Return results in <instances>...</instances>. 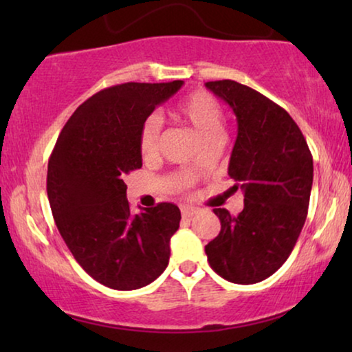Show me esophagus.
Listing matches in <instances>:
<instances>
[{
  "label": "esophagus",
  "instance_id": "34e87169",
  "mask_svg": "<svg viewBox=\"0 0 352 352\" xmlns=\"http://www.w3.org/2000/svg\"><path fill=\"white\" fill-rule=\"evenodd\" d=\"M197 213L195 208H192V206H181V214L182 218H192Z\"/></svg>",
  "mask_w": 352,
  "mask_h": 352
}]
</instances>
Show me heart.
I'll return each mask as SVG.
<instances>
[{
    "mask_svg": "<svg viewBox=\"0 0 352 352\" xmlns=\"http://www.w3.org/2000/svg\"><path fill=\"white\" fill-rule=\"evenodd\" d=\"M176 117L197 133L204 146H214L223 136L224 113L218 100L206 91H195L184 98L176 107ZM162 120L152 113L144 120L139 133V151L146 160L155 158L160 146Z\"/></svg>",
    "mask_w": 352,
    "mask_h": 352,
    "instance_id": "obj_1",
    "label": "heart"
}]
</instances>
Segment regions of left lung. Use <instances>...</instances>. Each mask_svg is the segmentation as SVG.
Returning a JSON list of instances; mask_svg holds the SVG:
<instances>
[{"mask_svg": "<svg viewBox=\"0 0 352 352\" xmlns=\"http://www.w3.org/2000/svg\"><path fill=\"white\" fill-rule=\"evenodd\" d=\"M205 86L237 117L228 173L245 194L237 216L213 210L221 232L205 253L216 274L250 285L271 277L300 237L314 175L312 155L295 120L266 96L232 80Z\"/></svg>", "mask_w": 352, "mask_h": 352, "instance_id": "8db88e82", "label": "left lung"}]
</instances>
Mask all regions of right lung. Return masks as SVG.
Segmentation results:
<instances>
[{
  "mask_svg": "<svg viewBox=\"0 0 352 352\" xmlns=\"http://www.w3.org/2000/svg\"><path fill=\"white\" fill-rule=\"evenodd\" d=\"M184 81L123 83L85 100L62 128L47 163V199L76 263L113 290H138L170 261L181 211L158 204L131 214L123 177L142 166L139 133Z\"/></svg>",
  "mask_w": 352,
  "mask_h": 352,
  "instance_id": "add662e5",
  "label": "right lung"
}]
</instances>
